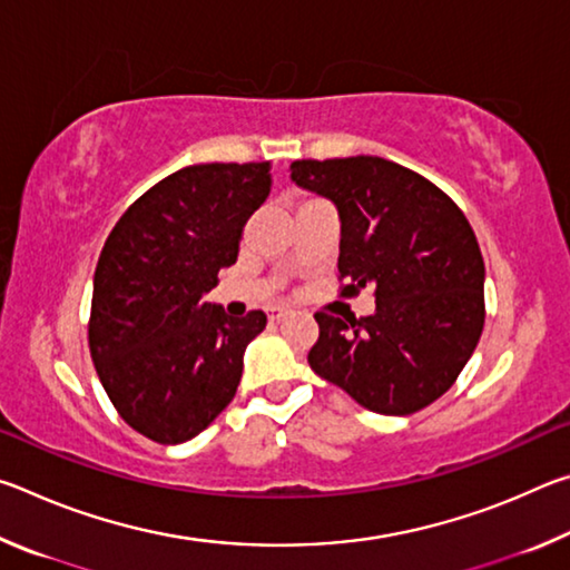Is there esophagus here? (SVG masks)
I'll return each mask as SVG.
<instances>
[{
    "label": "esophagus",
    "mask_w": 570,
    "mask_h": 570,
    "mask_svg": "<svg viewBox=\"0 0 570 570\" xmlns=\"http://www.w3.org/2000/svg\"><path fill=\"white\" fill-rule=\"evenodd\" d=\"M292 314H294L292 308H286V306H272V308H266L268 322H282V320H286V316H292Z\"/></svg>",
    "instance_id": "1"
}]
</instances>
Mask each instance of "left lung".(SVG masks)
<instances>
[{
	"label": "left lung",
	"mask_w": 570,
	"mask_h": 570,
	"mask_svg": "<svg viewBox=\"0 0 570 570\" xmlns=\"http://www.w3.org/2000/svg\"><path fill=\"white\" fill-rule=\"evenodd\" d=\"M302 188L342 218V296L372 288V316L316 312L308 364L362 407L412 414L442 397L485 324V264L472 226L445 190L377 156L294 160Z\"/></svg>",
	"instance_id": "obj_1"
}]
</instances>
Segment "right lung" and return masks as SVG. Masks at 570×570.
<instances>
[{"instance_id": "1", "label": "right lung", "mask_w": 570, "mask_h": 570, "mask_svg": "<svg viewBox=\"0 0 570 570\" xmlns=\"http://www.w3.org/2000/svg\"><path fill=\"white\" fill-rule=\"evenodd\" d=\"M268 190V160L180 168L142 193L105 240L90 354L112 407L142 438L178 445L234 400L266 314L234 320L204 294L236 264L240 230Z\"/></svg>"}]
</instances>
